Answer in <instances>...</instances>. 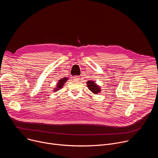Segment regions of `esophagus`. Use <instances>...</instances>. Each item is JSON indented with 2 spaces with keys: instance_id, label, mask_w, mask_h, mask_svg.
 Wrapping results in <instances>:
<instances>
[{
  "instance_id": "esophagus-1",
  "label": "esophagus",
  "mask_w": 158,
  "mask_h": 158,
  "mask_svg": "<svg viewBox=\"0 0 158 158\" xmlns=\"http://www.w3.org/2000/svg\"><path fill=\"white\" fill-rule=\"evenodd\" d=\"M73 79H74V80H75V81H79V77L77 76H74V77H73Z\"/></svg>"
}]
</instances>
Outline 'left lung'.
I'll use <instances>...</instances> for the list:
<instances>
[{"mask_svg":"<svg viewBox=\"0 0 158 158\" xmlns=\"http://www.w3.org/2000/svg\"><path fill=\"white\" fill-rule=\"evenodd\" d=\"M87 87H88L89 89L94 94H97L98 93L101 92V89L94 81H88L87 82Z\"/></svg>","mask_w":158,"mask_h":158,"instance_id":"left-lung-1","label":"left lung"}]
</instances>
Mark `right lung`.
Segmentation results:
<instances>
[{
	"label": "right lung",
	"instance_id": "right-lung-1",
	"mask_svg": "<svg viewBox=\"0 0 158 158\" xmlns=\"http://www.w3.org/2000/svg\"><path fill=\"white\" fill-rule=\"evenodd\" d=\"M68 79L67 78H62L60 80H59L58 81V84H57V88H55L54 89V92L58 91V90H59V89H61L62 87V86L64 85V84L67 81V80Z\"/></svg>",
	"mask_w": 158,
	"mask_h": 158
}]
</instances>
